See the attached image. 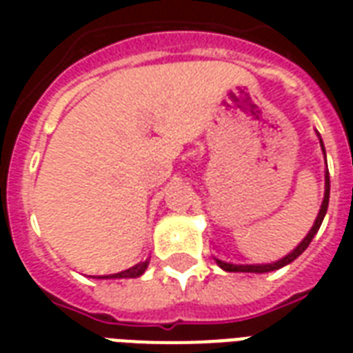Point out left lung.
<instances>
[{
	"label": "left lung",
	"instance_id": "1",
	"mask_svg": "<svg viewBox=\"0 0 353 353\" xmlns=\"http://www.w3.org/2000/svg\"><path fill=\"white\" fill-rule=\"evenodd\" d=\"M319 136V134H318ZM319 145L323 149V154H325V147H323V141L319 138ZM327 164V161H325ZM329 170H325V194H323V202H321V208H319V214L316 217V223H314V227L310 229V232L304 236V240L301 244L296 245L293 252L285 255L283 259L280 261H274V263H265V265H261V263H230V261H221V259H215L217 261V265L221 266L223 270H227V272H255V274H265V272H272V270H278L281 266L289 265V263H293V261L301 255V253L308 248V244L312 242V238L316 236V232L321 227V221H323V217L327 214V206H329Z\"/></svg>",
	"mask_w": 353,
	"mask_h": 353
}]
</instances>
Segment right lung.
Segmentation results:
<instances>
[{
	"mask_svg": "<svg viewBox=\"0 0 353 353\" xmlns=\"http://www.w3.org/2000/svg\"><path fill=\"white\" fill-rule=\"evenodd\" d=\"M147 265H149V261H143V263H138V265H132L126 270H121V272L117 274H108V276H100V278H138V276L145 272Z\"/></svg>",
	"mask_w": 353,
	"mask_h": 353,
	"instance_id": "add662e5",
	"label": "right lung"
}]
</instances>
